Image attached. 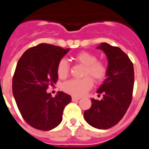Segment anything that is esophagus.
Wrapping results in <instances>:
<instances>
[{"label": "esophagus", "mask_w": 149, "mask_h": 149, "mask_svg": "<svg viewBox=\"0 0 149 149\" xmlns=\"http://www.w3.org/2000/svg\"><path fill=\"white\" fill-rule=\"evenodd\" d=\"M81 99L80 97H72V101H77Z\"/></svg>", "instance_id": "34e87169"}]
</instances>
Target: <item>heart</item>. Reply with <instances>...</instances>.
<instances>
[{
	"label": "heart",
	"instance_id": "1",
	"mask_svg": "<svg viewBox=\"0 0 149 149\" xmlns=\"http://www.w3.org/2000/svg\"><path fill=\"white\" fill-rule=\"evenodd\" d=\"M78 64L84 65V73L85 77L82 79H72L62 84V89L65 93L74 97H81L93 87V80L100 82L106 77L108 73V65L102 60H97L96 54L93 52L83 51L76 54L72 57ZM69 65L65 59H61L57 64L56 72L60 78H65L69 73ZM91 76V78L89 77Z\"/></svg>",
	"mask_w": 149,
	"mask_h": 149
}]
</instances>
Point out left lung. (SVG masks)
Wrapping results in <instances>:
<instances>
[{
    "label": "left lung",
    "mask_w": 149,
    "mask_h": 149,
    "mask_svg": "<svg viewBox=\"0 0 149 149\" xmlns=\"http://www.w3.org/2000/svg\"><path fill=\"white\" fill-rule=\"evenodd\" d=\"M97 49L103 50L109 61L107 78L97 90L103 98L92 99V106L84 111V116L94 128L108 129L123 118L131 104L134 68L128 55L118 47L102 43Z\"/></svg>",
    "instance_id": "obj_1"
}]
</instances>
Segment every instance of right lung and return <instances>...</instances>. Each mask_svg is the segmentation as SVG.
<instances>
[{
	"label": "right lung",
	"instance_id": "1",
	"mask_svg": "<svg viewBox=\"0 0 149 149\" xmlns=\"http://www.w3.org/2000/svg\"><path fill=\"white\" fill-rule=\"evenodd\" d=\"M68 50L42 43L27 49L18 61L13 93L22 117L36 129L56 128L61 122L65 107L71 102V97L63 92L55 97L46 92L56 83V66Z\"/></svg>",
	"mask_w": 149,
	"mask_h": 149
}]
</instances>
